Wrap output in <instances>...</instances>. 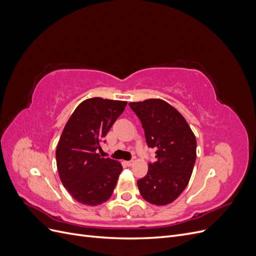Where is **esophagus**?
<instances>
[{
    "label": "esophagus",
    "mask_w": 256,
    "mask_h": 256,
    "mask_svg": "<svg viewBox=\"0 0 256 256\" xmlns=\"http://www.w3.org/2000/svg\"><path fill=\"white\" fill-rule=\"evenodd\" d=\"M125 164H126V166H131L134 164V161H132V160H130V161H126Z\"/></svg>",
    "instance_id": "34e87169"
}]
</instances>
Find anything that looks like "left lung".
I'll use <instances>...</instances> for the list:
<instances>
[{"label": "left lung", "mask_w": 256, "mask_h": 256, "mask_svg": "<svg viewBox=\"0 0 256 256\" xmlns=\"http://www.w3.org/2000/svg\"><path fill=\"white\" fill-rule=\"evenodd\" d=\"M144 129L146 144L156 150L147 174L138 180L141 196L154 205H166L187 187L196 159V140L188 122L161 99L130 102Z\"/></svg>", "instance_id": "8db88e82"}]
</instances>
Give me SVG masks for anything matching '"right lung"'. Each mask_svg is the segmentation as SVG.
I'll return each mask as SVG.
<instances>
[{
	"label": "right lung",
	"instance_id": "right-lung-1",
	"mask_svg": "<svg viewBox=\"0 0 256 256\" xmlns=\"http://www.w3.org/2000/svg\"><path fill=\"white\" fill-rule=\"evenodd\" d=\"M126 104L99 97L84 100L62 132L56 152L58 171L64 187L81 204L96 206L112 196L122 166L97 152Z\"/></svg>",
	"mask_w": 256,
	"mask_h": 256
}]
</instances>
